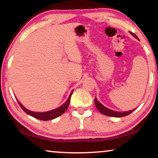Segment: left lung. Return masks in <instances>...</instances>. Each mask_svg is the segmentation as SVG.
<instances>
[{"label": "left lung", "mask_w": 158, "mask_h": 158, "mask_svg": "<svg viewBox=\"0 0 158 158\" xmlns=\"http://www.w3.org/2000/svg\"><path fill=\"white\" fill-rule=\"evenodd\" d=\"M131 34L133 35L134 37H135L136 39H138L137 36H136L135 34L133 32H131ZM94 104H95L96 108H98V110L100 111L101 113H102V114H104L106 115H108V116H111V117H117V118L123 117V116H126V115H129L130 113H131L134 110H134L127 111V112H126V111L125 112H117V111L110 110V109L107 108L106 107L102 106V105L101 104L98 100H97L96 98H94Z\"/></svg>", "instance_id": "obj_1"}]
</instances>
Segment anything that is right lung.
<instances>
[{
    "label": "right lung",
    "mask_w": 158,
    "mask_h": 158,
    "mask_svg": "<svg viewBox=\"0 0 158 158\" xmlns=\"http://www.w3.org/2000/svg\"><path fill=\"white\" fill-rule=\"evenodd\" d=\"M72 93H73V92H71V93L70 94V96H69V98H68V100H66V102H65L63 106L59 107V108L57 109H55V110H50V111H48V112H45V113H35V112H32V111L27 110V109L25 108L23 106L18 100L17 101H18L19 105L22 110H24L25 113H27L28 115H31V116H32L34 118H37L39 120H43V121H48V120L54 119V118H56L60 116V115H61L63 113H64L65 111L66 110V109L68 108V107H69V102H70L71 97V94H72Z\"/></svg>",
    "instance_id": "1"
}]
</instances>
